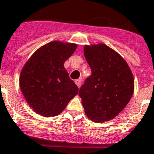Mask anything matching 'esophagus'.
Here are the masks:
<instances>
[{"instance_id":"1","label":"esophagus","mask_w":154,"mask_h":154,"mask_svg":"<svg viewBox=\"0 0 154 154\" xmlns=\"http://www.w3.org/2000/svg\"><path fill=\"white\" fill-rule=\"evenodd\" d=\"M75 84L77 85V87L81 86V80H80V79L76 80V81H75Z\"/></svg>"}]
</instances>
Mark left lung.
Masks as SVG:
<instances>
[{"label": "left lung", "instance_id": "obj_1", "mask_svg": "<svg viewBox=\"0 0 154 154\" xmlns=\"http://www.w3.org/2000/svg\"><path fill=\"white\" fill-rule=\"evenodd\" d=\"M85 57L91 69L79 90L87 117L94 122L115 117L134 94V77L121 56L105 44L85 45Z\"/></svg>", "mask_w": 154, "mask_h": 154}]
</instances>
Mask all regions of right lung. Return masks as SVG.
Listing matches in <instances>:
<instances>
[{
    "label": "right lung",
    "mask_w": 154,
    "mask_h": 154,
    "mask_svg": "<svg viewBox=\"0 0 154 154\" xmlns=\"http://www.w3.org/2000/svg\"><path fill=\"white\" fill-rule=\"evenodd\" d=\"M77 47L70 43L49 42L37 49L23 67L21 92L28 104L42 116L60 113L78 93V87L64 67Z\"/></svg>",
    "instance_id": "right-lung-1"
}]
</instances>
